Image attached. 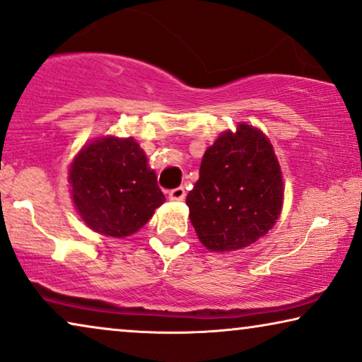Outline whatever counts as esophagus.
<instances>
[{"instance_id": "34e87169", "label": "esophagus", "mask_w": 362, "mask_h": 362, "mask_svg": "<svg viewBox=\"0 0 362 362\" xmlns=\"http://www.w3.org/2000/svg\"><path fill=\"white\" fill-rule=\"evenodd\" d=\"M168 199L170 200H184L185 199V189L184 187H177V189H172L168 192Z\"/></svg>"}]
</instances>
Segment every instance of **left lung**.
<instances>
[{"label": "left lung", "mask_w": 362, "mask_h": 362, "mask_svg": "<svg viewBox=\"0 0 362 362\" xmlns=\"http://www.w3.org/2000/svg\"><path fill=\"white\" fill-rule=\"evenodd\" d=\"M283 178L272 144L240 124L206 148L200 177L187 195L190 221L211 252H231L263 237L278 220Z\"/></svg>", "instance_id": "left-lung-1"}]
</instances>
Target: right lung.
<instances>
[{
    "label": "right lung",
    "instance_id": "add662e5",
    "mask_svg": "<svg viewBox=\"0 0 362 362\" xmlns=\"http://www.w3.org/2000/svg\"><path fill=\"white\" fill-rule=\"evenodd\" d=\"M76 209L94 231L122 238L151 220L165 197L134 139H99L69 168Z\"/></svg>",
    "mask_w": 362,
    "mask_h": 362
}]
</instances>
